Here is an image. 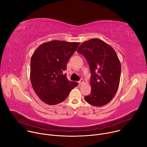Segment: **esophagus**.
Segmentation results:
<instances>
[{
	"instance_id": "34e87169",
	"label": "esophagus",
	"mask_w": 147,
	"mask_h": 147,
	"mask_svg": "<svg viewBox=\"0 0 147 147\" xmlns=\"http://www.w3.org/2000/svg\"><path fill=\"white\" fill-rule=\"evenodd\" d=\"M83 83H84V81H83V80H82V79H81V80H80L78 81L79 86H81V85H82Z\"/></svg>"
}]
</instances>
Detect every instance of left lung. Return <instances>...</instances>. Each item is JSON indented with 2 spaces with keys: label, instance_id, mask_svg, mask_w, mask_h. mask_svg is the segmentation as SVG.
Here are the masks:
<instances>
[{
  "label": "left lung",
  "instance_id": "1",
  "mask_svg": "<svg viewBox=\"0 0 147 147\" xmlns=\"http://www.w3.org/2000/svg\"><path fill=\"white\" fill-rule=\"evenodd\" d=\"M87 59L91 73V92L85 100L95 107L108 103L117 91L121 74L119 57L109 45L94 38L84 42L77 51Z\"/></svg>",
  "mask_w": 147,
  "mask_h": 147
}]
</instances>
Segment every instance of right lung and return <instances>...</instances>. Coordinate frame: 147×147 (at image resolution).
<instances>
[{"label":"right lung","instance_id":"add662e5","mask_svg":"<svg viewBox=\"0 0 147 147\" xmlns=\"http://www.w3.org/2000/svg\"><path fill=\"white\" fill-rule=\"evenodd\" d=\"M80 42L55 40L41 44L31 59L30 80L39 99L53 105L64 101L78 83L68 81L63 71Z\"/></svg>","mask_w":147,"mask_h":147}]
</instances>
